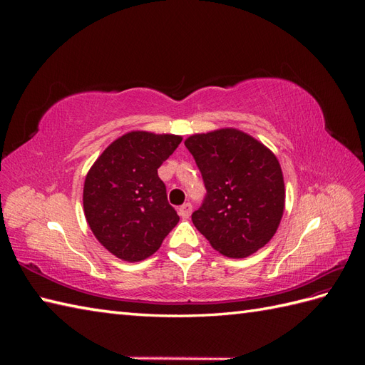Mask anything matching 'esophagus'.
Wrapping results in <instances>:
<instances>
[{
	"instance_id": "1",
	"label": "esophagus",
	"mask_w": 365,
	"mask_h": 365,
	"mask_svg": "<svg viewBox=\"0 0 365 365\" xmlns=\"http://www.w3.org/2000/svg\"><path fill=\"white\" fill-rule=\"evenodd\" d=\"M192 210H193L192 204H190V202H185V204H182V205L180 207L178 213H180V216H181V217L187 219V217H189V216L192 215Z\"/></svg>"
}]
</instances>
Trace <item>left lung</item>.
I'll return each instance as SVG.
<instances>
[{
	"instance_id": "8db88e82",
	"label": "left lung",
	"mask_w": 365,
	"mask_h": 365,
	"mask_svg": "<svg viewBox=\"0 0 365 365\" xmlns=\"http://www.w3.org/2000/svg\"><path fill=\"white\" fill-rule=\"evenodd\" d=\"M202 173L207 196L192 215L216 251L244 259L277 231L284 210V181L272 150L235 128L193 134L184 141Z\"/></svg>"
}]
</instances>
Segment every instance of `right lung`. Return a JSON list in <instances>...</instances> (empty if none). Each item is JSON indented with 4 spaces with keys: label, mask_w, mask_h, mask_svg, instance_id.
Returning a JSON list of instances; mask_svg holds the SVG:
<instances>
[{
    "label": "right lung",
    "mask_w": 365,
    "mask_h": 365,
    "mask_svg": "<svg viewBox=\"0 0 365 365\" xmlns=\"http://www.w3.org/2000/svg\"><path fill=\"white\" fill-rule=\"evenodd\" d=\"M182 137L130 130L88 170L83 213L93 235L115 257L140 262L155 252L180 216L168 202L158 168Z\"/></svg>",
    "instance_id": "obj_1"
}]
</instances>
